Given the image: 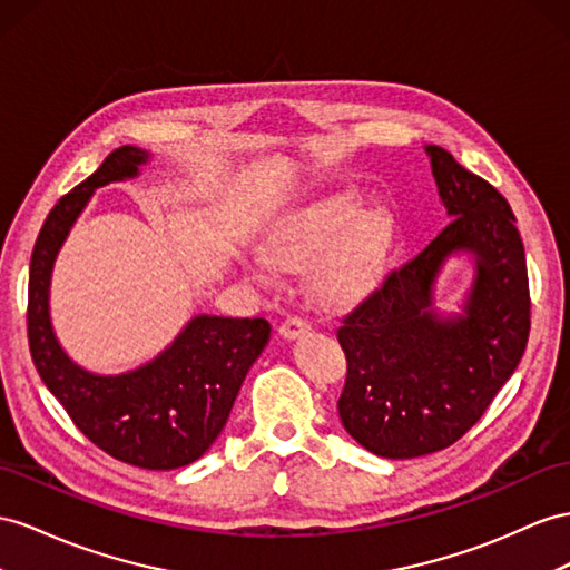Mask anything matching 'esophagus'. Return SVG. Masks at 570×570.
I'll return each instance as SVG.
<instances>
[{"mask_svg": "<svg viewBox=\"0 0 570 570\" xmlns=\"http://www.w3.org/2000/svg\"><path fill=\"white\" fill-rule=\"evenodd\" d=\"M308 332H311V325L305 323L303 317H288L286 323L279 327V334L288 342H294V340L303 337V334H308Z\"/></svg>", "mask_w": 570, "mask_h": 570, "instance_id": "34e87169", "label": "esophagus"}]
</instances>
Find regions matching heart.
<instances>
[{
  "label": "heart",
  "instance_id": "heart-1",
  "mask_svg": "<svg viewBox=\"0 0 570 570\" xmlns=\"http://www.w3.org/2000/svg\"><path fill=\"white\" fill-rule=\"evenodd\" d=\"M356 193H327L284 212L267 233V250H250L243 265L255 282L272 284L276 265L308 267L313 296L330 305L363 298L383 279L395 245V218L383 207L363 209Z\"/></svg>",
  "mask_w": 570,
  "mask_h": 570
}]
</instances>
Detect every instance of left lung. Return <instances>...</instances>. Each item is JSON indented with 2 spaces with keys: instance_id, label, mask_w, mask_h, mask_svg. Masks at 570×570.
<instances>
[{
  "instance_id": "left-lung-1",
  "label": "left lung",
  "mask_w": 570,
  "mask_h": 570,
  "mask_svg": "<svg viewBox=\"0 0 570 570\" xmlns=\"http://www.w3.org/2000/svg\"><path fill=\"white\" fill-rule=\"evenodd\" d=\"M424 149L452 222L337 330L348 363L342 426L387 460L460 441L515 373L530 334L528 265L510 204L450 151ZM452 256L475 272L459 311L441 312L434 284Z\"/></svg>"
}]
</instances>
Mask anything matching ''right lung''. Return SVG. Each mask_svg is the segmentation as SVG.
Here are the masks:
<instances>
[{"label":"right lung","mask_w":570,"mask_h":570,"mask_svg":"<svg viewBox=\"0 0 570 570\" xmlns=\"http://www.w3.org/2000/svg\"><path fill=\"white\" fill-rule=\"evenodd\" d=\"M149 164V151L122 146L55 204L31 255L28 342L40 381L91 443L144 470H178L199 460L224 431L247 371L269 342L267 320L202 313L151 361L96 373L65 352L50 315L55 259L86 204L98 187L137 180Z\"/></svg>","instance_id":"1"}]
</instances>
